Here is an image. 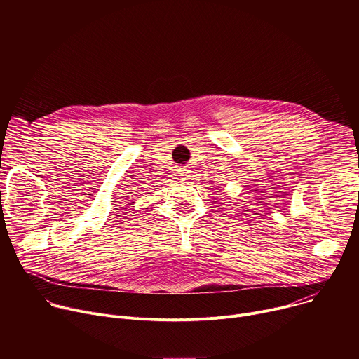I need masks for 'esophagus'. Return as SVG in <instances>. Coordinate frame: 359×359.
I'll use <instances>...</instances> for the list:
<instances>
[{
    "label": "esophagus",
    "instance_id": "obj_1",
    "mask_svg": "<svg viewBox=\"0 0 359 359\" xmlns=\"http://www.w3.org/2000/svg\"><path fill=\"white\" fill-rule=\"evenodd\" d=\"M177 177H179L180 180H187V179L190 177V170H189L187 168H180V169L177 170Z\"/></svg>",
    "mask_w": 359,
    "mask_h": 359
}]
</instances>
